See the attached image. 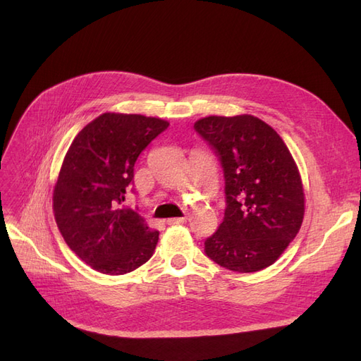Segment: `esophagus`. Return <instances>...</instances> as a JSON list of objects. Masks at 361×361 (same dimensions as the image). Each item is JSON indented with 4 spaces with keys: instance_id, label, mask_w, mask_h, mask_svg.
I'll return each mask as SVG.
<instances>
[{
    "instance_id": "34e87169",
    "label": "esophagus",
    "mask_w": 361,
    "mask_h": 361,
    "mask_svg": "<svg viewBox=\"0 0 361 361\" xmlns=\"http://www.w3.org/2000/svg\"><path fill=\"white\" fill-rule=\"evenodd\" d=\"M167 223H169L170 226H178V224L187 223V218H185V216H180V218H169Z\"/></svg>"
}]
</instances>
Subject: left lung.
<instances>
[{"label":"left lung","mask_w":361,"mask_h":361,"mask_svg":"<svg viewBox=\"0 0 361 361\" xmlns=\"http://www.w3.org/2000/svg\"><path fill=\"white\" fill-rule=\"evenodd\" d=\"M220 157L227 207L204 241L215 264L236 272L264 269L283 255L302 224L305 195L285 141L251 114L207 116L194 123Z\"/></svg>","instance_id":"obj_1"}]
</instances>
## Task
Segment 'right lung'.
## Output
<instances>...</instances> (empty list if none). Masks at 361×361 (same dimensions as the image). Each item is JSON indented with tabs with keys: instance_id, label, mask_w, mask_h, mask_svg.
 <instances>
[{
	"instance_id": "add662e5",
	"label": "right lung",
	"mask_w": 361,
	"mask_h": 361,
	"mask_svg": "<svg viewBox=\"0 0 361 361\" xmlns=\"http://www.w3.org/2000/svg\"><path fill=\"white\" fill-rule=\"evenodd\" d=\"M169 125L159 117L104 113L76 134L64 155L54 216L69 248L102 274H126L154 255L158 231L123 202L137 158Z\"/></svg>"
}]
</instances>
